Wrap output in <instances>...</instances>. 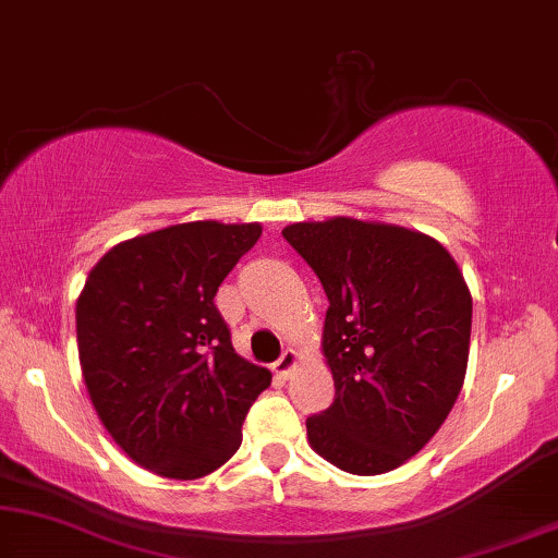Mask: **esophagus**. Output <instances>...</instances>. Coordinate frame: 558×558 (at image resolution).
Returning a JSON list of instances; mask_svg holds the SVG:
<instances>
[{"label": "esophagus", "mask_w": 558, "mask_h": 558, "mask_svg": "<svg viewBox=\"0 0 558 558\" xmlns=\"http://www.w3.org/2000/svg\"><path fill=\"white\" fill-rule=\"evenodd\" d=\"M296 363H300V357H296L294 350H284L279 361L274 363V373H277L279 378H289L292 376V371L296 368Z\"/></svg>", "instance_id": "34e87169"}]
</instances>
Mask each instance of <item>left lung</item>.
I'll return each instance as SVG.
<instances>
[{"instance_id":"1","label":"left lung","mask_w":558,"mask_h":558,"mask_svg":"<svg viewBox=\"0 0 558 558\" xmlns=\"http://www.w3.org/2000/svg\"><path fill=\"white\" fill-rule=\"evenodd\" d=\"M281 235L330 302L323 353L335 401L307 418L310 445L353 475L396 470L462 391L472 296L460 266L432 235L376 220L292 223Z\"/></svg>"}]
</instances>
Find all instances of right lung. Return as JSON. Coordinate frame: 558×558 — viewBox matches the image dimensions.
<instances>
[{"mask_svg":"<svg viewBox=\"0 0 558 558\" xmlns=\"http://www.w3.org/2000/svg\"><path fill=\"white\" fill-rule=\"evenodd\" d=\"M258 223L195 220L121 241L90 269L75 304L90 403L136 464L197 480L231 460L271 373L231 345L213 302Z\"/></svg>","mask_w":558,"mask_h":558,"instance_id":"obj_1","label":"right lung"}]
</instances>
